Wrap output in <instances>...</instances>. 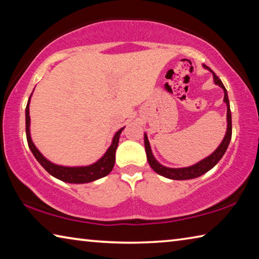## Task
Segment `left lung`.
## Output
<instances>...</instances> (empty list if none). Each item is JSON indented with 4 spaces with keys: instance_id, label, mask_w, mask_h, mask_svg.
I'll list each match as a JSON object with an SVG mask.
<instances>
[{
    "instance_id": "8db88e82",
    "label": "left lung",
    "mask_w": 259,
    "mask_h": 259,
    "mask_svg": "<svg viewBox=\"0 0 259 259\" xmlns=\"http://www.w3.org/2000/svg\"><path fill=\"white\" fill-rule=\"evenodd\" d=\"M203 67L209 69V71L212 73L214 84L221 87L222 89L224 90V103L226 104V107H227L226 134L224 136V138H223L222 143L219 144V146L216 148V150H214L209 156L204 157V159H202L199 162H196V163L193 165L185 166V168H169V166L161 164L160 162L155 159V156L153 155V152H152V148L150 145V142H148L147 135L144 134V144H145L147 161H148V163H150L151 168L154 170L156 174H159V175H161V176H163L165 178L174 179V181H186V179H193V178L202 176L203 174L208 172L210 169H212L213 166L218 163L219 160L223 157V155L225 154V152L227 150V147H229V145H230V142L232 138V114H231L227 91L225 89L224 84H223V82L219 80L218 76H216V74H214L209 67H207V66H203Z\"/></svg>"
}]
</instances>
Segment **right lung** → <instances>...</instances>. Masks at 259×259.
<instances>
[{
  "label": "right lung",
  "instance_id": "right-lung-1",
  "mask_svg": "<svg viewBox=\"0 0 259 259\" xmlns=\"http://www.w3.org/2000/svg\"><path fill=\"white\" fill-rule=\"evenodd\" d=\"M33 95V94H32ZM30 95V97H32ZM30 97L28 99L27 106H26V136H27V143L29 150L32 151L35 159L37 160L43 168H45L51 176L59 179L61 182L69 183V184H85L97 181V179L103 178L112 171L114 163H115V152L117 145H119V139L122 130L121 128L116 134L114 135L112 139L111 146L107 148L105 154L97 160L93 164L89 165H77V166H68V165H60L56 164L47 159V157L42 154V153L37 150L35 144L32 140V136H30V117H29V103Z\"/></svg>",
  "mask_w": 259,
  "mask_h": 259
}]
</instances>
